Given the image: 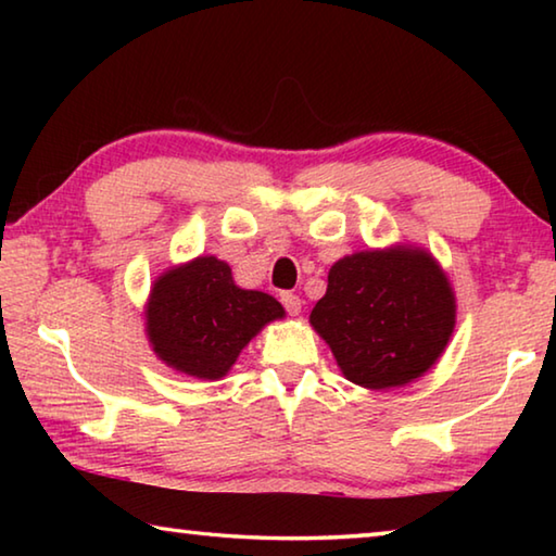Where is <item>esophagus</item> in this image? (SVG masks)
Returning <instances> with one entry per match:
<instances>
[{"mask_svg": "<svg viewBox=\"0 0 556 556\" xmlns=\"http://www.w3.org/2000/svg\"><path fill=\"white\" fill-rule=\"evenodd\" d=\"M281 304H285V308L291 316L301 314V299L296 294H291V291H285V294H281Z\"/></svg>", "mask_w": 556, "mask_h": 556, "instance_id": "esophagus-1", "label": "esophagus"}]
</instances>
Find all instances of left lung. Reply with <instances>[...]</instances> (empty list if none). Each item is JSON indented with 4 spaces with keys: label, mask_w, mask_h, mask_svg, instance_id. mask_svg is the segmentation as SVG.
Segmentation results:
<instances>
[{
    "label": "left lung",
    "mask_w": 556,
    "mask_h": 556,
    "mask_svg": "<svg viewBox=\"0 0 556 556\" xmlns=\"http://www.w3.org/2000/svg\"><path fill=\"white\" fill-rule=\"evenodd\" d=\"M456 324L448 279L431 255L394 248L355 252L328 271L312 326L343 375L370 390L407 384L444 353Z\"/></svg>",
    "instance_id": "8db88e82"
}]
</instances>
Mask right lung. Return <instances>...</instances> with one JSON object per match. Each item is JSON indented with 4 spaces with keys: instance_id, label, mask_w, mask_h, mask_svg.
Listing matches in <instances>:
<instances>
[{
    "instance_id": "obj_1",
    "label": "right lung",
    "mask_w": 556,
    "mask_h": 556,
    "mask_svg": "<svg viewBox=\"0 0 556 556\" xmlns=\"http://www.w3.org/2000/svg\"><path fill=\"white\" fill-rule=\"evenodd\" d=\"M285 316L275 296L240 289L218 257H199L154 281L147 336L178 372L218 380L265 324Z\"/></svg>"
}]
</instances>
